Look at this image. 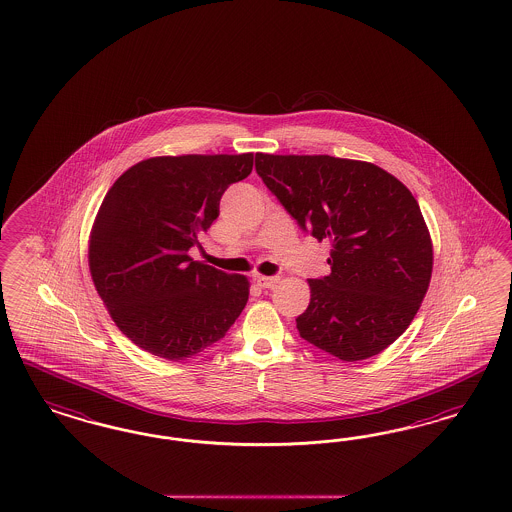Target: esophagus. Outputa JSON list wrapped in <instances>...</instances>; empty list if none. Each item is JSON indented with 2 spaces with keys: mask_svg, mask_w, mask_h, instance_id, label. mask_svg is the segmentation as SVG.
Here are the masks:
<instances>
[{
  "mask_svg": "<svg viewBox=\"0 0 512 512\" xmlns=\"http://www.w3.org/2000/svg\"><path fill=\"white\" fill-rule=\"evenodd\" d=\"M256 282L262 286V288H275L277 286V282H279V277H256Z\"/></svg>",
  "mask_w": 512,
  "mask_h": 512,
  "instance_id": "34e87169",
  "label": "esophagus"
}]
</instances>
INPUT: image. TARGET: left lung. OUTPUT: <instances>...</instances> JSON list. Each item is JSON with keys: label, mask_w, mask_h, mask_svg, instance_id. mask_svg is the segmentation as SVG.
<instances>
[{"label": "left lung", "mask_w": 512, "mask_h": 512, "mask_svg": "<svg viewBox=\"0 0 512 512\" xmlns=\"http://www.w3.org/2000/svg\"><path fill=\"white\" fill-rule=\"evenodd\" d=\"M256 173L318 241L331 273L311 279L301 339L343 362L377 356L413 322L433 248L418 201L377 165L333 156L256 154Z\"/></svg>", "instance_id": "1"}]
</instances>
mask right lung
<instances>
[{
	"label": "right lung",
	"instance_id": "1",
	"mask_svg": "<svg viewBox=\"0 0 512 512\" xmlns=\"http://www.w3.org/2000/svg\"><path fill=\"white\" fill-rule=\"evenodd\" d=\"M252 154L149 158L116 179L90 233V273L118 330L165 360L220 341L248 301V281L194 262L220 198L247 179Z\"/></svg>",
	"mask_w": 512,
	"mask_h": 512
}]
</instances>
